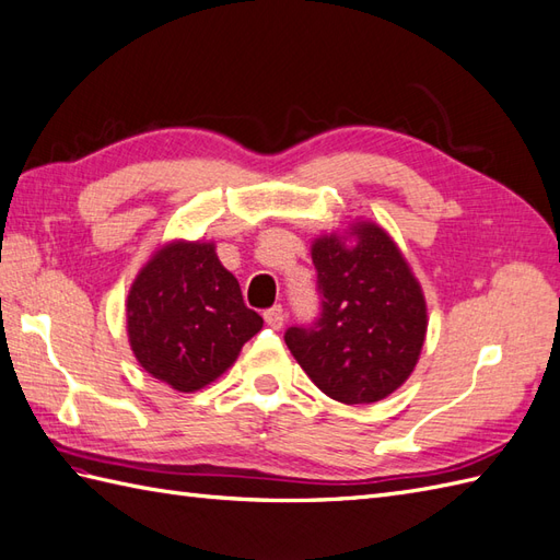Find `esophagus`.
Listing matches in <instances>:
<instances>
[{
	"mask_svg": "<svg viewBox=\"0 0 560 560\" xmlns=\"http://www.w3.org/2000/svg\"><path fill=\"white\" fill-rule=\"evenodd\" d=\"M264 318H266V323H268L270 327H280V325L284 323V308H282L280 304L270 306V308L264 311Z\"/></svg>",
	"mask_w": 560,
	"mask_h": 560,
	"instance_id": "esophagus-1",
	"label": "esophagus"
}]
</instances>
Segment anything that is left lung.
I'll return each instance as SVG.
<instances>
[{
  "mask_svg": "<svg viewBox=\"0 0 560 560\" xmlns=\"http://www.w3.org/2000/svg\"><path fill=\"white\" fill-rule=\"evenodd\" d=\"M313 244L320 313L284 330V345L323 394L342 404L385 399L413 373L428 313L397 244L373 223Z\"/></svg>",
  "mask_w": 560,
  "mask_h": 560,
  "instance_id": "8db88e82",
  "label": "left lung"
}]
</instances>
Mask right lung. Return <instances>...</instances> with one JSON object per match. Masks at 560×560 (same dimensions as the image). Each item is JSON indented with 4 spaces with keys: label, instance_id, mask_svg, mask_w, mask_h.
Here are the masks:
<instances>
[{
    "label": "right lung",
    "instance_id": "right-lung-1",
    "mask_svg": "<svg viewBox=\"0 0 560 560\" xmlns=\"http://www.w3.org/2000/svg\"><path fill=\"white\" fill-rule=\"evenodd\" d=\"M264 318L213 244L175 242L149 261L128 294V337L149 375L195 392L228 371Z\"/></svg>",
    "mask_w": 560,
    "mask_h": 560
}]
</instances>
